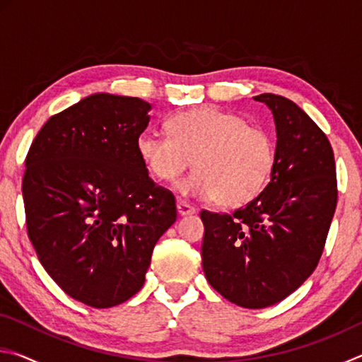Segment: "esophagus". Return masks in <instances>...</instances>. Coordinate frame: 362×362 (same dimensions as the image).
Segmentation results:
<instances>
[{
  "label": "esophagus",
  "instance_id": "esophagus-1",
  "mask_svg": "<svg viewBox=\"0 0 362 362\" xmlns=\"http://www.w3.org/2000/svg\"><path fill=\"white\" fill-rule=\"evenodd\" d=\"M177 211H179L180 216H192V214L196 212L194 206H192L183 199H177Z\"/></svg>",
  "mask_w": 362,
  "mask_h": 362
}]
</instances>
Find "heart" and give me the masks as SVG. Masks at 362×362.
I'll return each instance as SVG.
<instances>
[{"label":"heart","instance_id":"obj_1","mask_svg":"<svg viewBox=\"0 0 362 362\" xmlns=\"http://www.w3.org/2000/svg\"><path fill=\"white\" fill-rule=\"evenodd\" d=\"M137 151L161 182L177 179L193 161L196 170L177 183L179 192L214 198L222 207L252 201L265 188L274 164V144L267 131L216 107L173 116L169 134L144 131Z\"/></svg>","mask_w":362,"mask_h":362}]
</instances>
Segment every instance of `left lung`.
I'll return each instance as SVG.
<instances>
[{
	"label": "left lung",
	"instance_id": "obj_1",
	"mask_svg": "<svg viewBox=\"0 0 362 362\" xmlns=\"http://www.w3.org/2000/svg\"><path fill=\"white\" fill-rule=\"evenodd\" d=\"M254 100L272 110L276 151L263 192L233 214L201 211L206 279L243 308H265L315 272L337 206L334 151L316 122L283 95Z\"/></svg>",
	"mask_w": 362,
	"mask_h": 362
}]
</instances>
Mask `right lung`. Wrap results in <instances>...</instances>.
<instances>
[{"label":"right lung","mask_w":362,"mask_h":362,"mask_svg":"<svg viewBox=\"0 0 362 362\" xmlns=\"http://www.w3.org/2000/svg\"><path fill=\"white\" fill-rule=\"evenodd\" d=\"M151 105L93 94L51 116L35 137L22 180L28 238L66 296L94 308L142 289L175 198L150 179L137 139Z\"/></svg>","instance_id":"obj_1"}]
</instances>
